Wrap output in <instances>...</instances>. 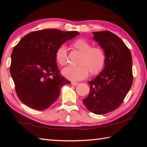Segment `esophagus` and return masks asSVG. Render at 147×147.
<instances>
[{
  "label": "esophagus",
  "mask_w": 147,
  "mask_h": 147,
  "mask_svg": "<svg viewBox=\"0 0 147 147\" xmlns=\"http://www.w3.org/2000/svg\"><path fill=\"white\" fill-rule=\"evenodd\" d=\"M78 82H71V84L74 86H76L77 85H78Z\"/></svg>",
  "instance_id": "1"
}]
</instances>
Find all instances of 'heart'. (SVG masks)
I'll return each mask as SVG.
<instances>
[{
    "label": "heart",
    "mask_w": 147,
    "mask_h": 147,
    "mask_svg": "<svg viewBox=\"0 0 147 147\" xmlns=\"http://www.w3.org/2000/svg\"><path fill=\"white\" fill-rule=\"evenodd\" d=\"M73 47L82 53L78 66H69L61 71L63 75L72 81H78L86 78L90 71L96 74L102 70L106 63V54L99 47H92V45L85 39H76ZM56 61L61 66L67 63V48L62 45L57 49L55 53Z\"/></svg>",
    "instance_id": "1"
}]
</instances>
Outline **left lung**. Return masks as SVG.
Instances as JSON below:
<instances>
[{"instance_id": "1", "label": "left lung", "mask_w": 147, "mask_h": 147, "mask_svg": "<svg viewBox=\"0 0 147 147\" xmlns=\"http://www.w3.org/2000/svg\"><path fill=\"white\" fill-rule=\"evenodd\" d=\"M93 39L106 54L103 70L91 81L84 105L96 115L108 113L121 105L133 82L132 58L123 40L109 31L93 32Z\"/></svg>"}]
</instances>
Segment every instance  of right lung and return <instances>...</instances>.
<instances>
[{
    "label": "right lung",
    "mask_w": 147,
    "mask_h": 147,
    "mask_svg": "<svg viewBox=\"0 0 147 147\" xmlns=\"http://www.w3.org/2000/svg\"><path fill=\"white\" fill-rule=\"evenodd\" d=\"M76 31L45 29L26 34L14 47L10 73L18 97L32 109L49 108L71 82L59 74L55 58L57 49L75 38Z\"/></svg>",
    "instance_id": "right-lung-1"
}]
</instances>
